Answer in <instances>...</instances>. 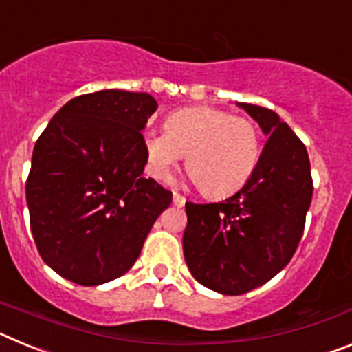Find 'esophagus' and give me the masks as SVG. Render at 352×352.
Instances as JSON below:
<instances>
[{"instance_id": "34e87169", "label": "esophagus", "mask_w": 352, "mask_h": 352, "mask_svg": "<svg viewBox=\"0 0 352 352\" xmlns=\"http://www.w3.org/2000/svg\"><path fill=\"white\" fill-rule=\"evenodd\" d=\"M173 203H174V206H183V204H185V197H183L182 194H178V192H174Z\"/></svg>"}]
</instances>
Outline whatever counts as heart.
Masks as SVG:
<instances>
[{
    "label": "heart",
    "mask_w": 352,
    "mask_h": 352,
    "mask_svg": "<svg viewBox=\"0 0 352 352\" xmlns=\"http://www.w3.org/2000/svg\"><path fill=\"white\" fill-rule=\"evenodd\" d=\"M149 173L167 182L183 157L186 173L208 197H226L243 188L261 160L256 121L217 107H185L167 116L166 130L142 135Z\"/></svg>",
    "instance_id": "b5f03b06"
}]
</instances>
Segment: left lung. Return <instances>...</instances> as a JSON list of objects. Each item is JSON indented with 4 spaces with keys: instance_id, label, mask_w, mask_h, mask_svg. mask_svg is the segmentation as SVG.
<instances>
[{
    "instance_id": "obj_1",
    "label": "left lung",
    "mask_w": 352,
    "mask_h": 352,
    "mask_svg": "<svg viewBox=\"0 0 352 352\" xmlns=\"http://www.w3.org/2000/svg\"><path fill=\"white\" fill-rule=\"evenodd\" d=\"M270 135L243 188L211 204L186 203L183 254L199 284L238 296L272 280L296 252L312 201L307 148L278 114L238 104Z\"/></svg>"
}]
</instances>
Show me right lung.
I'll return each instance as SVG.
<instances>
[{
	"label": "right lung",
	"mask_w": 352,
	"mask_h": 352,
	"mask_svg": "<svg viewBox=\"0 0 352 352\" xmlns=\"http://www.w3.org/2000/svg\"><path fill=\"white\" fill-rule=\"evenodd\" d=\"M148 93L102 89L72 98L36 141L26 182L30 226L43 263L79 285L125 275L173 201L146 166Z\"/></svg>",
	"instance_id": "1"
}]
</instances>
